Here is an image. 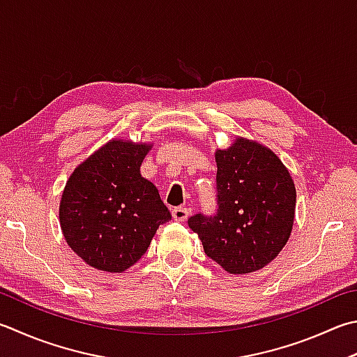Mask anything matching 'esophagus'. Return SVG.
Segmentation results:
<instances>
[{
  "mask_svg": "<svg viewBox=\"0 0 357 357\" xmlns=\"http://www.w3.org/2000/svg\"><path fill=\"white\" fill-rule=\"evenodd\" d=\"M190 216V208H185V206H178V208H174L172 210V218L178 220V222H185Z\"/></svg>",
  "mask_w": 357,
  "mask_h": 357,
  "instance_id": "esophagus-1",
  "label": "esophagus"
}]
</instances>
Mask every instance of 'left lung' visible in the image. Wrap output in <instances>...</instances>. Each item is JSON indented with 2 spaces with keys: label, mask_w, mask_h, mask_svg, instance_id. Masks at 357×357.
Segmentation results:
<instances>
[{
  "label": "left lung",
  "mask_w": 357,
  "mask_h": 357,
  "mask_svg": "<svg viewBox=\"0 0 357 357\" xmlns=\"http://www.w3.org/2000/svg\"><path fill=\"white\" fill-rule=\"evenodd\" d=\"M218 211L188 219L206 257L224 271L244 275L278 257L291 236L295 185L275 153L257 141L236 138L216 151Z\"/></svg>",
  "instance_id": "obj_1"
}]
</instances>
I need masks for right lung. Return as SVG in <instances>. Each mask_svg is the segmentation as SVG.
Segmentation results:
<instances>
[{
  "label": "right lung",
  "mask_w": 357,
  "mask_h": 357,
  "mask_svg": "<svg viewBox=\"0 0 357 357\" xmlns=\"http://www.w3.org/2000/svg\"><path fill=\"white\" fill-rule=\"evenodd\" d=\"M152 144L112 139L66 181L60 228L71 250L98 271L121 273L146 253L157 228L171 220L139 167Z\"/></svg>",
  "instance_id": "obj_1"
}]
</instances>
